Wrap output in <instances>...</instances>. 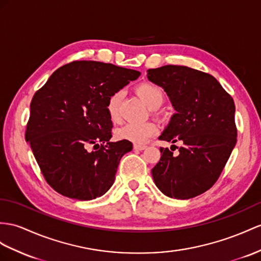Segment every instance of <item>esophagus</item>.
Masks as SVG:
<instances>
[{
    "label": "esophagus",
    "instance_id": "obj_1",
    "mask_svg": "<svg viewBox=\"0 0 261 261\" xmlns=\"http://www.w3.org/2000/svg\"><path fill=\"white\" fill-rule=\"evenodd\" d=\"M133 149H135L136 151H143L146 149V145H143V144H135L133 145Z\"/></svg>",
    "mask_w": 261,
    "mask_h": 261
}]
</instances>
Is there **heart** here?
Here are the masks:
<instances>
[{"label":"heart","instance_id":"1","mask_svg":"<svg viewBox=\"0 0 261 261\" xmlns=\"http://www.w3.org/2000/svg\"><path fill=\"white\" fill-rule=\"evenodd\" d=\"M137 93L151 109H158L164 101V93L159 86L151 83H143L137 87ZM122 98V91H116L108 98L106 110L111 121L116 122L119 119V106ZM158 126L153 122L126 123L116 131L118 140L129 141L136 144H143L155 136Z\"/></svg>","mask_w":261,"mask_h":261}]
</instances>
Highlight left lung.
<instances>
[{
  "instance_id": "obj_1",
  "label": "left lung",
  "mask_w": 261,
  "mask_h": 261,
  "mask_svg": "<svg viewBox=\"0 0 261 261\" xmlns=\"http://www.w3.org/2000/svg\"><path fill=\"white\" fill-rule=\"evenodd\" d=\"M148 79L162 87L175 110L159 139L182 143L177 155L171 146L160 148L153 181L171 198L200 195L215 184L236 144L233 100L216 78L186 66L149 69Z\"/></svg>"
}]
</instances>
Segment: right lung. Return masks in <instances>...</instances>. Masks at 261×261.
<instances>
[{
	"instance_id": "add662e5",
	"label": "right lung",
	"mask_w": 261,
	"mask_h": 261,
	"mask_svg": "<svg viewBox=\"0 0 261 261\" xmlns=\"http://www.w3.org/2000/svg\"><path fill=\"white\" fill-rule=\"evenodd\" d=\"M139 76L112 64L73 62L53 72L33 97L25 139L59 194L91 200L109 191L132 143L110 141L107 101Z\"/></svg>"
}]
</instances>
